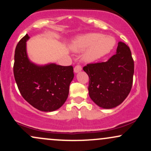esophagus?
<instances>
[{"label": "esophagus", "mask_w": 151, "mask_h": 151, "mask_svg": "<svg viewBox=\"0 0 151 151\" xmlns=\"http://www.w3.org/2000/svg\"><path fill=\"white\" fill-rule=\"evenodd\" d=\"M82 70V68H81V67L80 65H77L74 67V72H75V73H77V72H80V71Z\"/></svg>", "instance_id": "1"}]
</instances>
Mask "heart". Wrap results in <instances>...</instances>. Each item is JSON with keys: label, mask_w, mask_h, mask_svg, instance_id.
<instances>
[{"label": "heart", "mask_w": 151, "mask_h": 151, "mask_svg": "<svg viewBox=\"0 0 151 151\" xmlns=\"http://www.w3.org/2000/svg\"><path fill=\"white\" fill-rule=\"evenodd\" d=\"M116 44L113 37L100 33H89L77 37L73 42V49L76 52L85 50L83 60L92 62L103 58L110 52Z\"/></svg>", "instance_id": "b5f03b06"}]
</instances>
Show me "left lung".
<instances>
[{"label":"left lung","instance_id":"left-lung-1","mask_svg":"<svg viewBox=\"0 0 151 151\" xmlns=\"http://www.w3.org/2000/svg\"><path fill=\"white\" fill-rule=\"evenodd\" d=\"M83 70L89 77L90 98L101 108L116 107L131 91L134 62L125 43H118L116 53L108 61L88 64Z\"/></svg>","mask_w":151,"mask_h":151}]
</instances>
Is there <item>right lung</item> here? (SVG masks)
<instances>
[{
	"instance_id": "obj_1",
	"label": "right lung",
	"mask_w": 151,
	"mask_h": 151,
	"mask_svg": "<svg viewBox=\"0 0 151 151\" xmlns=\"http://www.w3.org/2000/svg\"><path fill=\"white\" fill-rule=\"evenodd\" d=\"M29 38L26 34L15 48V81L22 96L30 105L42 111H53L60 109L68 97L70 84L74 78L73 67L32 63L26 50Z\"/></svg>"
}]
</instances>
